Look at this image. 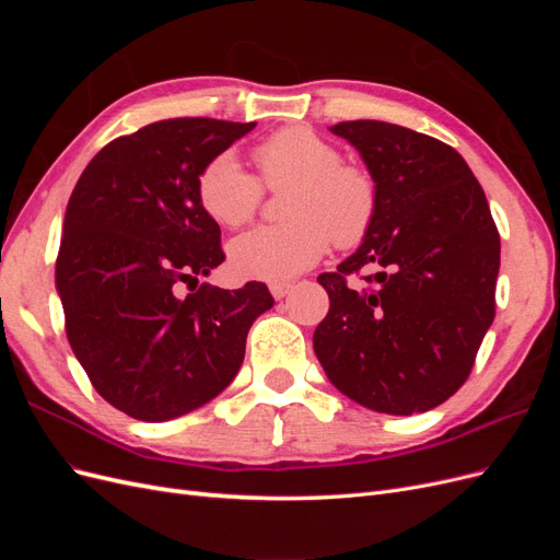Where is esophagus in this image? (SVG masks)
<instances>
[{
    "label": "esophagus",
    "instance_id": "1",
    "mask_svg": "<svg viewBox=\"0 0 560 560\" xmlns=\"http://www.w3.org/2000/svg\"><path fill=\"white\" fill-rule=\"evenodd\" d=\"M292 292V282H270V294L276 299H284Z\"/></svg>",
    "mask_w": 560,
    "mask_h": 560
}]
</instances>
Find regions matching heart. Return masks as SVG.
Here are the masks:
<instances>
[{"label": "heart", "mask_w": 560, "mask_h": 560, "mask_svg": "<svg viewBox=\"0 0 560 560\" xmlns=\"http://www.w3.org/2000/svg\"><path fill=\"white\" fill-rule=\"evenodd\" d=\"M259 177L222 151L198 175V200L217 224L241 229L259 212L264 189L282 191L287 222L254 229L229 247L231 268L249 280H290L313 268L329 245H360L378 212V184L366 167L341 159L317 132L292 126L254 147Z\"/></svg>", "instance_id": "b5f03b06"}]
</instances>
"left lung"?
<instances>
[{"label": "left lung", "mask_w": 560, "mask_h": 560, "mask_svg": "<svg viewBox=\"0 0 560 560\" xmlns=\"http://www.w3.org/2000/svg\"><path fill=\"white\" fill-rule=\"evenodd\" d=\"M331 132L360 149L378 212L360 249L317 278L329 313L315 329V354L366 409L430 411L469 378L493 325L498 226L479 179L442 140L385 121H343ZM350 275L365 287L348 285Z\"/></svg>", "instance_id": "1"}]
</instances>
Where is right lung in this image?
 I'll return each instance as SVG.
<instances>
[{
    "label": "right lung",
    "mask_w": 560,
    "mask_h": 560,
    "mask_svg": "<svg viewBox=\"0 0 560 560\" xmlns=\"http://www.w3.org/2000/svg\"><path fill=\"white\" fill-rule=\"evenodd\" d=\"M254 126L182 116L121 135L67 202L56 261L67 341L97 395L130 418L171 420L217 397L276 303L264 282L198 284L226 259L198 175Z\"/></svg>",
    "instance_id": "add662e5"
}]
</instances>
